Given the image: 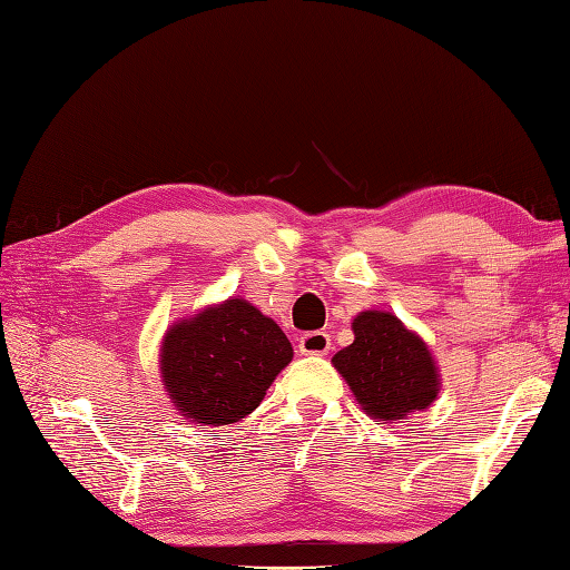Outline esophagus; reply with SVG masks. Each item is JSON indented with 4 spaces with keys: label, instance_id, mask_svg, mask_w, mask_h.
<instances>
[{
    "label": "esophagus",
    "instance_id": "34e87169",
    "mask_svg": "<svg viewBox=\"0 0 570 570\" xmlns=\"http://www.w3.org/2000/svg\"><path fill=\"white\" fill-rule=\"evenodd\" d=\"M331 348V336L326 331H309L299 338L302 355H326Z\"/></svg>",
    "mask_w": 570,
    "mask_h": 570
}]
</instances>
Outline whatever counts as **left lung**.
Here are the masks:
<instances>
[{
  "mask_svg": "<svg viewBox=\"0 0 570 570\" xmlns=\"http://www.w3.org/2000/svg\"><path fill=\"white\" fill-rule=\"evenodd\" d=\"M355 341L333 355V367L348 382L370 419L394 423L438 399L440 374L421 336L392 312L367 309L353 318Z\"/></svg>",
  "mask_w": 570,
  "mask_h": 570,
  "instance_id": "1",
  "label": "left lung"
}]
</instances>
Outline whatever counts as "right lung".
<instances>
[{"label":"right lung","mask_w":570,"mask_h":570,"mask_svg":"<svg viewBox=\"0 0 570 570\" xmlns=\"http://www.w3.org/2000/svg\"><path fill=\"white\" fill-rule=\"evenodd\" d=\"M289 360L283 328L232 297L180 318L161 341V382L184 419L229 425L252 413Z\"/></svg>","instance_id":"obj_1"}]
</instances>
